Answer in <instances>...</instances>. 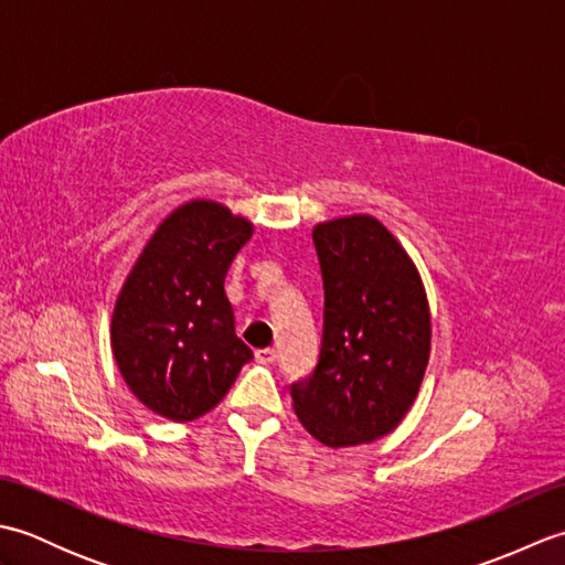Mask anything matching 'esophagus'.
I'll list each match as a JSON object with an SVG mask.
<instances>
[{"label": "esophagus", "mask_w": 565, "mask_h": 565, "mask_svg": "<svg viewBox=\"0 0 565 565\" xmlns=\"http://www.w3.org/2000/svg\"><path fill=\"white\" fill-rule=\"evenodd\" d=\"M276 356H279V354H276L274 347H264V350L255 352V359H257L259 364H274Z\"/></svg>", "instance_id": "1"}]
</instances>
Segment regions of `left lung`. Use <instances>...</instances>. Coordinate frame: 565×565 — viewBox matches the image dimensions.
<instances>
[{
  "mask_svg": "<svg viewBox=\"0 0 565 565\" xmlns=\"http://www.w3.org/2000/svg\"><path fill=\"white\" fill-rule=\"evenodd\" d=\"M322 276L320 356L291 383L301 425L328 447L369 444L398 427L429 359V306L413 259L371 215L313 227Z\"/></svg>",
  "mask_w": 565,
  "mask_h": 565,
  "instance_id": "8db88e82",
  "label": "left lung"
}]
</instances>
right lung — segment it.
<instances>
[{"instance_id":"1","label":"right lung","mask_w":565,"mask_h":565,"mask_svg":"<svg viewBox=\"0 0 565 565\" xmlns=\"http://www.w3.org/2000/svg\"><path fill=\"white\" fill-rule=\"evenodd\" d=\"M249 237L243 215L191 201L167 215L128 274L111 347L128 388L152 413L174 423L206 415L252 359L223 289Z\"/></svg>"}]
</instances>
